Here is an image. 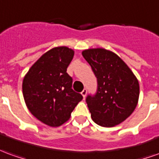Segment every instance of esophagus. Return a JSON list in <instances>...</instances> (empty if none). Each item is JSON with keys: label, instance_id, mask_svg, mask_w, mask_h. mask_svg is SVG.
<instances>
[{"label": "esophagus", "instance_id": "obj_1", "mask_svg": "<svg viewBox=\"0 0 159 159\" xmlns=\"http://www.w3.org/2000/svg\"><path fill=\"white\" fill-rule=\"evenodd\" d=\"M82 95H83V96L85 98V96H86V95H87V89H84L83 91H82V93H81Z\"/></svg>", "mask_w": 159, "mask_h": 159}]
</instances>
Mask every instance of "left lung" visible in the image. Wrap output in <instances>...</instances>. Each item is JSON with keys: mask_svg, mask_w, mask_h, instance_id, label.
Wrapping results in <instances>:
<instances>
[{"mask_svg": "<svg viewBox=\"0 0 159 159\" xmlns=\"http://www.w3.org/2000/svg\"><path fill=\"white\" fill-rule=\"evenodd\" d=\"M82 54L97 78L95 95L86 98L92 120L104 127L119 125L137 106L139 81L126 63L113 52L88 49Z\"/></svg>", "mask_w": 159, "mask_h": 159, "instance_id": "8db88e82", "label": "left lung"}]
</instances>
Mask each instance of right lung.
I'll return each mask as SVG.
<instances>
[{"label": "right lung", "mask_w": 159, "mask_h": 159, "mask_svg": "<svg viewBox=\"0 0 159 159\" xmlns=\"http://www.w3.org/2000/svg\"><path fill=\"white\" fill-rule=\"evenodd\" d=\"M73 57L74 51L66 46L51 49L34 63L23 79L27 108L47 126L63 125L83 100V95L72 89V77L66 72Z\"/></svg>", "instance_id": "add662e5"}]
</instances>
